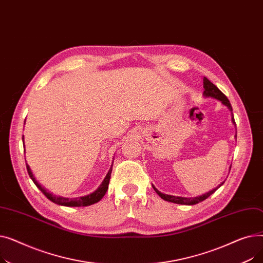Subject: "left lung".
I'll return each mask as SVG.
<instances>
[{"label":"left lung","mask_w":263,"mask_h":263,"mask_svg":"<svg viewBox=\"0 0 263 263\" xmlns=\"http://www.w3.org/2000/svg\"><path fill=\"white\" fill-rule=\"evenodd\" d=\"M203 88H204V90H203V97H204V98H213V99H216V100L220 101L225 106L228 107V109L230 110L231 114H232V107H231V104H230V102H229L227 97H226L222 91H220V90L213 84L212 82H210L206 78H203ZM231 120H232V123L234 124V126H236V121H234L233 116L231 117ZM234 137H236V140H237V134H236V136H234ZM230 168H231V166L229 167V172H230ZM224 182H225V181L220 182V183H219L216 187H214L213 190L204 193V194H202V195L196 196V197H181V196H174V195L163 194V193H161L160 191H158V189H156L154 185H153V187H154V190L156 191L157 194H158L162 199H164V200L170 201V202H174V203H178V204L192 205V204L199 203L200 201H203L204 199L208 198L210 195L213 194V193H214L219 186H222V185L224 184Z\"/></svg>","instance_id":"left-lung-1"}]
</instances>
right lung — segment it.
Segmentation results:
<instances>
[{
	"label": "right lung",
	"mask_w": 263,
	"mask_h": 263,
	"mask_svg": "<svg viewBox=\"0 0 263 263\" xmlns=\"http://www.w3.org/2000/svg\"><path fill=\"white\" fill-rule=\"evenodd\" d=\"M22 141H23V145H24V136L22 137ZM112 168H113V163L110 165V168L108 170L105 178L103 179L102 183L99 185V187L97 189L95 192L90 193L88 195L85 196H80V197H76V198H69V197H63V196H58V195H54L52 193H50L46 187H44L41 185L37 180L36 178L34 177L29 164H26V170L27 173H29L31 179L33 180V182L35 183V185L44 193L45 196L50 199L52 202L60 204V205H65V206H86V205H90L93 204L96 202H98L102 199V197L105 195V193L108 189V183H109V179H110V174H112Z\"/></svg>",
	"instance_id": "1"
}]
</instances>
